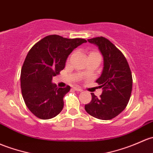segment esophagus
<instances>
[{
  "instance_id": "1",
  "label": "esophagus",
  "mask_w": 153,
  "mask_h": 153,
  "mask_svg": "<svg viewBox=\"0 0 153 153\" xmlns=\"http://www.w3.org/2000/svg\"><path fill=\"white\" fill-rule=\"evenodd\" d=\"M73 89L75 90V91H82V89H80V88H78V87H73Z\"/></svg>"
}]
</instances>
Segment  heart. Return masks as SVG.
I'll return each mask as SVG.
<instances>
[{"instance_id":"heart-1","label":"heart","mask_w":153,"mask_h":153,"mask_svg":"<svg viewBox=\"0 0 153 153\" xmlns=\"http://www.w3.org/2000/svg\"><path fill=\"white\" fill-rule=\"evenodd\" d=\"M94 55H100L99 53H98L97 52H96V51H91V52H89V56H94Z\"/></svg>"}]
</instances>
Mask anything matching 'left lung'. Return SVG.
I'll use <instances>...</instances> for the list:
<instances>
[{
    "instance_id": "obj_1",
    "label": "left lung",
    "mask_w": 153,
    "mask_h": 153,
    "mask_svg": "<svg viewBox=\"0 0 153 153\" xmlns=\"http://www.w3.org/2000/svg\"><path fill=\"white\" fill-rule=\"evenodd\" d=\"M88 42L98 46L103 56L102 75L96 83L102 88L100 97L91 93V100L85 110L99 120H109L120 114L131 98L133 78L126 58L111 42L103 36L89 39Z\"/></svg>"
}]
</instances>
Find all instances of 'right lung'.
Wrapping results in <instances>:
<instances>
[{
  "label": "right lung",
  "instance_id": "obj_1",
  "mask_svg": "<svg viewBox=\"0 0 153 153\" xmlns=\"http://www.w3.org/2000/svg\"><path fill=\"white\" fill-rule=\"evenodd\" d=\"M84 42V39L54 34L42 39L30 48L22 64L20 83L25 105L36 117L49 120L62 111L63 98L70 86L59 88L51 81L64 70L72 51Z\"/></svg>",
  "mask_w": 153,
  "mask_h": 153
}]
</instances>
